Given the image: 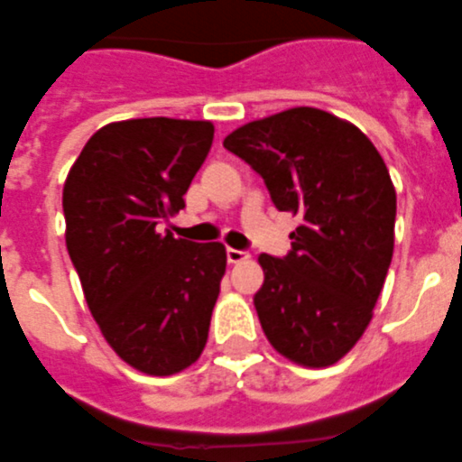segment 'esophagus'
<instances>
[{"label":"esophagus","mask_w":462,"mask_h":462,"mask_svg":"<svg viewBox=\"0 0 462 462\" xmlns=\"http://www.w3.org/2000/svg\"><path fill=\"white\" fill-rule=\"evenodd\" d=\"M225 254H227V262L230 263H239L245 262V259H249V252H245V249H232V246L225 249Z\"/></svg>","instance_id":"1"}]
</instances>
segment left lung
I'll use <instances>...</instances> for the list:
<instances>
[{"label":"left lung","mask_w":462,"mask_h":462,"mask_svg":"<svg viewBox=\"0 0 462 462\" xmlns=\"http://www.w3.org/2000/svg\"><path fill=\"white\" fill-rule=\"evenodd\" d=\"M223 145L262 176L278 210L302 220L286 256H259L266 339L308 368L337 364L365 332L393 262L385 162L356 125L310 106L246 123Z\"/></svg>","instance_id":"1"}]
</instances>
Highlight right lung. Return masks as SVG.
I'll return each mask as SVG.
<instances>
[{
  "instance_id": "obj_1",
  "label": "right lung",
  "mask_w": 462,
  "mask_h": 462,
  "mask_svg": "<svg viewBox=\"0 0 462 462\" xmlns=\"http://www.w3.org/2000/svg\"><path fill=\"white\" fill-rule=\"evenodd\" d=\"M213 145V123L133 118L84 145L62 189L65 242L116 354L147 375L199 361L225 276V246L160 235Z\"/></svg>"
}]
</instances>
